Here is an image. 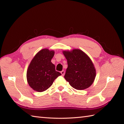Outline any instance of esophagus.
Segmentation results:
<instances>
[{"instance_id": "1", "label": "esophagus", "mask_w": 124, "mask_h": 124, "mask_svg": "<svg viewBox=\"0 0 124 124\" xmlns=\"http://www.w3.org/2000/svg\"><path fill=\"white\" fill-rule=\"evenodd\" d=\"M61 73L62 74V76H64L65 74V71L64 70H62V71H61Z\"/></svg>"}]
</instances>
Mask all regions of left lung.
I'll return each mask as SVG.
<instances>
[{
	"instance_id": "1",
	"label": "left lung",
	"mask_w": 124,
	"mask_h": 124,
	"mask_svg": "<svg viewBox=\"0 0 124 124\" xmlns=\"http://www.w3.org/2000/svg\"><path fill=\"white\" fill-rule=\"evenodd\" d=\"M62 52L68 63L65 80L78 90H83L91 86L96 77V70L89 57L79 49Z\"/></svg>"
}]
</instances>
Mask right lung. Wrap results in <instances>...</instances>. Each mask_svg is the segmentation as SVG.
<instances>
[{
	"instance_id": "1",
	"label": "right lung",
	"mask_w": 124,
	"mask_h": 124,
	"mask_svg": "<svg viewBox=\"0 0 124 124\" xmlns=\"http://www.w3.org/2000/svg\"><path fill=\"white\" fill-rule=\"evenodd\" d=\"M55 52L44 48L37 53L31 60L27 72L28 84L33 90L42 92L47 90L54 80L61 74L55 70L51 62Z\"/></svg>"
}]
</instances>
